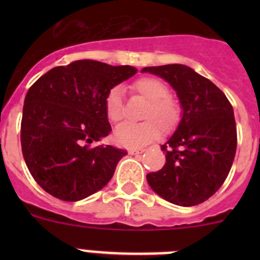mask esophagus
<instances>
[{"mask_svg":"<svg viewBox=\"0 0 260 260\" xmlns=\"http://www.w3.org/2000/svg\"><path fill=\"white\" fill-rule=\"evenodd\" d=\"M145 152V149H128V153L129 154H141Z\"/></svg>","mask_w":260,"mask_h":260,"instance_id":"esophagus-1","label":"esophagus"}]
</instances>
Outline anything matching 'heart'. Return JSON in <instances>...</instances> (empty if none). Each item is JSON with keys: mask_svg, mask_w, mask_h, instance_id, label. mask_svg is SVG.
Segmentation results:
<instances>
[{"mask_svg": "<svg viewBox=\"0 0 260 260\" xmlns=\"http://www.w3.org/2000/svg\"><path fill=\"white\" fill-rule=\"evenodd\" d=\"M131 90L148 101L142 114V123H123L114 131V141L122 147L137 149L152 142L164 133L171 132L179 124L181 109L177 102L170 98V90L156 78H140L131 85ZM106 114L111 122H119L124 115L123 95L119 88H113L104 102Z\"/></svg>", "mask_w": 260, "mask_h": 260, "instance_id": "heart-1", "label": "heart"}]
</instances>
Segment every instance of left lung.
<instances>
[{
	"mask_svg": "<svg viewBox=\"0 0 260 260\" xmlns=\"http://www.w3.org/2000/svg\"><path fill=\"white\" fill-rule=\"evenodd\" d=\"M176 91L182 114L161 146L166 164L147 175L152 190L169 203L195 206L211 198L228 177L237 151L234 111L225 94L182 64L143 68Z\"/></svg>",
	"mask_w": 260,
	"mask_h": 260,
	"instance_id": "left-lung-1",
	"label": "left lung"
}]
</instances>
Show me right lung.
<instances>
[{
	"label": "right lung",
	"mask_w": 260,
	"mask_h": 260,
	"mask_svg": "<svg viewBox=\"0 0 260 260\" xmlns=\"http://www.w3.org/2000/svg\"><path fill=\"white\" fill-rule=\"evenodd\" d=\"M137 69L77 60L39 78L25 96L21 147L26 166L50 195L79 201L102 190L127 154L113 146L90 147L111 133L107 94Z\"/></svg>",
	"instance_id": "add662e5"
}]
</instances>
